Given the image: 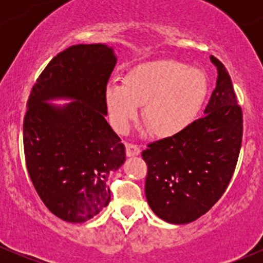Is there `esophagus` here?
<instances>
[{
    "label": "esophagus",
    "mask_w": 263,
    "mask_h": 263,
    "mask_svg": "<svg viewBox=\"0 0 263 263\" xmlns=\"http://www.w3.org/2000/svg\"><path fill=\"white\" fill-rule=\"evenodd\" d=\"M141 153V148H140L137 145L134 144H126V154L127 156H137Z\"/></svg>",
    "instance_id": "34e87169"
}]
</instances>
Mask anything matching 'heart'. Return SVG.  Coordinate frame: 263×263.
Masks as SVG:
<instances>
[{"mask_svg":"<svg viewBox=\"0 0 263 263\" xmlns=\"http://www.w3.org/2000/svg\"><path fill=\"white\" fill-rule=\"evenodd\" d=\"M123 84L110 82L105 90L113 127L126 131L144 105L142 118L151 134L161 139L182 134L196 118L208 92L202 71L174 60L139 66L127 73Z\"/></svg>","mask_w":263,"mask_h":263,"instance_id":"heart-1","label":"heart"}]
</instances>
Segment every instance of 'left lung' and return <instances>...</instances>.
Here are the masks:
<instances>
[{"mask_svg": "<svg viewBox=\"0 0 263 263\" xmlns=\"http://www.w3.org/2000/svg\"><path fill=\"white\" fill-rule=\"evenodd\" d=\"M205 108L182 134L147 145L145 193L151 210L172 224H187L208 213L224 195L242 146L243 113L225 66Z\"/></svg>", "mask_w": 263, "mask_h": 263, "instance_id": "8db88e82", "label": "left lung"}]
</instances>
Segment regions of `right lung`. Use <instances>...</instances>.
I'll return each mask as SVG.
<instances>
[{
	"label": "right lung",
	"mask_w": 263,
	"mask_h": 263,
	"mask_svg": "<svg viewBox=\"0 0 263 263\" xmlns=\"http://www.w3.org/2000/svg\"><path fill=\"white\" fill-rule=\"evenodd\" d=\"M117 58L105 44L58 53L33 85L24 117V153L34 188L52 214L84 222L110 201L108 176L126 160L105 121V90ZM74 102L57 107L52 99Z\"/></svg>",
	"instance_id": "1"
}]
</instances>
